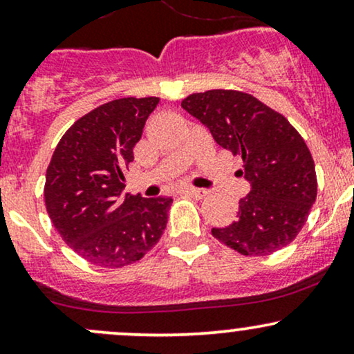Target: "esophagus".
<instances>
[{
	"label": "esophagus",
	"instance_id": "1",
	"mask_svg": "<svg viewBox=\"0 0 354 354\" xmlns=\"http://www.w3.org/2000/svg\"><path fill=\"white\" fill-rule=\"evenodd\" d=\"M183 193L189 194V196L194 198V200H203V198L208 196V191L200 189V188H183Z\"/></svg>",
	"mask_w": 354,
	"mask_h": 354
}]
</instances>
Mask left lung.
<instances>
[{
    "mask_svg": "<svg viewBox=\"0 0 354 354\" xmlns=\"http://www.w3.org/2000/svg\"><path fill=\"white\" fill-rule=\"evenodd\" d=\"M181 106L219 146L241 156L238 174L251 186L236 219L211 234L245 256H268L290 245L318 193L315 161L301 135L281 113L236 89L193 93Z\"/></svg>",
    "mask_w": 354,
    "mask_h": 354,
    "instance_id": "obj_1",
    "label": "left lung"
}]
</instances>
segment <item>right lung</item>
<instances>
[{
  "label": "right lung",
  "instance_id": "right-lung-1",
  "mask_svg": "<svg viewBox=\"0 0 354 354\" xmlns=\"http://www.w3.org/2000/svg\"><path fill=\"white\" fill-rule=\"evenodd\" d=\"M156 96L120 98L81 116L46 169L44 205L63 241L101 268L140 261L160 241L171 198L126 193L124 171Z\"/></svg>",
  "mask_w": 354,
  "mask_h": 354
}]
</instances>
